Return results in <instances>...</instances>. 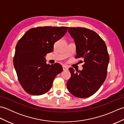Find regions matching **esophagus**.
<instances>
[{"label":"esophagus","instance_id":"esophagus-1","mask_svg":"<svg viewBox=\"0 0 124 124\" xmlns=\"http://www.w3.org/2000/svg\"><path fill=\"white\" fill-rule=\"evenodd\" d=\"M62 68H63V70L64 71L68 70V68L66 66V65H63Z\"/></svg>","mask_w":124,"mask_h":124}]
</instances>
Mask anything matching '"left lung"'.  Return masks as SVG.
<instances>
[{"label":"left lung","mask_w":124,"mask_h":124,"mask_svg":"<svg viewBox=\"0 0 124 124\" xmlns=\"http://www.w3.org/2000/svg\"><path fill=\"white\" fill-rule=\"evenodd\" d=\"M68 32L75 42L76 58L83 59L84 64L81 71L69 68L71 77L67 86L73 95L86 98L95 93L106 80L109 62L107 47L97 33L88 29L69 28Z\"/></svg>","instance_id":"obj_1"}]
</instances>
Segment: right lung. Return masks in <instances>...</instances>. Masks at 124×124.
I'll return each instance as SVG.
<instances>
[{"label":"right lung","mask_w":124,"mask_h":124,"mask_svg":"<svg viewBox=\"0 0 124 124\" xmlns=\"http://www.w3.org/2000/svg\"><path fill=\"white\" fill-rule=\"evenodd\" d=\"M68 28H31L17 42L13 64L21 85L28 94L40 95L47 93L55 77L62 71L58 63L47 64L45 56L53 51L54 43L64 36Z\"/></svg>","instance_id":"1"}]
</instances>
